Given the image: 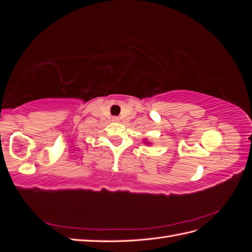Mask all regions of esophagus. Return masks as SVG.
Listing matches in <instances>:
<instances>
[{
  "mask_svg": "<svg viewBox=\"0 0 252 252\" xmlns=\"http://www.w3.org/2000/svg\"><path fill=\"white\" fill-rule=\"evenodd\" d=\"M112 121L113 122H120V118L119 117H112Z\"/></svg>",
  "mask_w": 252,
  "mask_h": 252,
  "instance_id": "1",
  "label": "esophagus"
}]
</instances>
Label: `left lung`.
Masks as SVG:
<instances>
[{
	"mask_svg": "<svg viewBox=\"0 0 252 252\" xmlns=\"http://www.w3.org/2000/svg\"><path fill=\"white\" fill-rule=\"evenodd\" d=\"M147 144H148V143H147Z\"/></svg>",
	"mask_w": 252,
	"mask_h": 252,
	"instance_id": "1",
	"label": "left lung"
}]
</instances>
